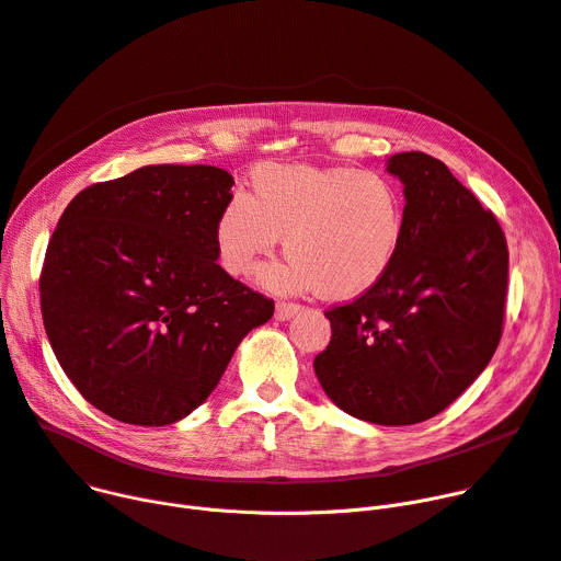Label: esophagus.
<instances>
[{"instance_id": "obj_1", "label": "esophagus", "mask_w": 561, "mask_h": 561, "mask_svg": "<svg viewBox=\"0 0 561 561\" xmlns=\"http://www.w3.org/2000/svg\"><path fill=\"white\" fill-rule=\"evenodd\" d=\"M297 311H300V305H295V302H277L275 318L277 320H290Z\"/></svg>"}]
</instances>
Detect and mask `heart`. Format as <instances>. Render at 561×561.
<instances>
[{
    "mask_svg": "<svg viewBox=\"0 0 561 561\" xmlns=\"http://www.w3.org/2000/svg\"><path fill=\"white\" fill-rule=\"evenodd\" d=\"M405 201L381 173L350 167L259 164L250 196L234 192L220 207L214 245L230 275H248L286 234L288 259L261 268L277 293L316 290L350 300L375 288L399 254Z\"/></svg>",
    "mask_w": 561,
    "mask_h": 561,
    "instance_id": "heart-1",
    "label": "heart"
}]
</instances>
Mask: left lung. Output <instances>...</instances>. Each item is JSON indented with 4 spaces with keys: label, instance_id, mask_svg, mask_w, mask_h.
<instances>
[{
    "label": "left lung",
    "instance_id": "8db88e82",
    "mask_svg": "<svg viewBox=\"0 0 561 561\" xmlns=\"http://www.w3.org/2000/svg\"><path fill=\"white\" fill-rule=\"evenodd\" d=\"M405 232L386 277L324 311L331 341L313 360L327 397L352 417L408 426L435 417L488 367L503 333L507 241L444 162L397 153Z\"/></svg>",
    "mask_w": 561,
    "mask_h": 561
}]
</instances>
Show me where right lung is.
Listing matches in <instances>:
<instances>
[{
  "mask_svg": "<svg viewBox=\"0 0 561 561\" xmlns=\"http://www.w3.org/2000/svg\"><path fill=\"white\" fill-rule=\"evenodd\" d=\"M234 178L151 164L96 182L62 211L41 273L51 350L112 420L164 426L218 386L275 302L216 264L214 226Z\"/></svg>",
  "mask_w": 561,
  "mask_h": 561,
  "instance_id": "add662e5",
  "label": "right lung"
}]
</instances>
